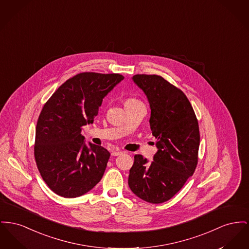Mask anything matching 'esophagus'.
<instances>
[{
  "instance_id": "1",
  "label": "esophagus",
  "mask_w": 249,
  "mask_h": 249,
  "mask_svg": "<svg viewBox=\"0 0 249 249\" xmlns=\"http://www.w3.org/2000/svg\"><path fill=\"white\" fill-rule=\"evenodd\" d=\"M112 156H119L121 154H123V151H120V150H115V151H112Z\"/></svg>"
}]
</instances>
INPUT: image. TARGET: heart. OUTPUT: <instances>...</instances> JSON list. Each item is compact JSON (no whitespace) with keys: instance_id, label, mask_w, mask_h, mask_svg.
Segmentation results:
<instances>
[{"instance_id":"heart-1","label":"heart","mask_w":249,"mask_h":249,"mask_svg":"<svg viewBox=\"0 0 249 249\" xmlns=\"http://www.w3.org/2000/svg\"><path fill=\"white\" fill-rule=\"evenodd\" d=\"M138 103V101H137V100H135V99H132V98H130V99H127V100H126V102H125V104H128V103Z\"/></svg>"}]
</instances>
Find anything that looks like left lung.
<instances>
[{
  "label": "left lung",
  "mask_w": 249,
  "mask_h": 249,
  "mask_svg": "<svg viewBox=\"0 0 249 249\" xmlns=\"http://www.w3.org/2000/svg\"><path fill=\"white\" fill-rule=\"evenodd\" d=\"M132 81L149 103V125L158 150L152 161L134 156L128 183L139 198L159 204L173 197L196 170L198 122L185 94L161 76L137 74Z\"/></svg>",
  "instance_id": "obj_1"
}]
</instances>
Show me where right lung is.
Segmentation results:
<instances>
[{"label":"right lung","instance_id":"add662e5","mask_svg":"<svg viewBox=\"0 0 249 249\" xmlns=\"http://www.w3.org/2000/svg\"><path fill=\"white\" fill-rule=\"evenodd\" d=\"M123 79L117 73L77 74L45 103L36 129L35 159L45 182L59 196H81L102 179L110 153L103 146H88L81 132Z\"/></svg>","mask_w":249,"mask_h":249}]
</instances>
